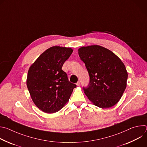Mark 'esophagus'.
<instances>
[{
  "label": "esophagus",
  "mask_w": 147,
  "mask_h": 147,
  "mask_svg": "<svg viewBox=\"0 0 147 147\" xmlns=\"http://www.w3.org/2000/svg\"><path fill=\"white\" fill-rule=\"evenodd\" d=\"M76 85H77V86H79L80 85V81H78V82L76 83Z\"/></svg>",
  "instance_id": "34e87169"
}]
</instances>
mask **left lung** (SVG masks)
Instances as JSON below:
<instances>
[{
    "mask_svg": "<svg viewBox=\"0 0 147 147\" xmlns=\"http://www.w3.org/2000/svg\"><path fill=\"white\" fill-rule=\"evenodd\" d=\"M78 55L90 76L84 93L95 106L109 108L116 105L126 88L128 74L122 61L110 50L99 45L82 47Z\"/></svg>",
    "mask_w": 147,
    "mask_h": 147,
    "instance_id": "obj_1",
    "label": "left lung"
}]
</instances>
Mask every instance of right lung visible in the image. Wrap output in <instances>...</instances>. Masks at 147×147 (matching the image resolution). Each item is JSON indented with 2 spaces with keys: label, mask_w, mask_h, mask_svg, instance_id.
Masks as SVG:
<instances>
[{
  "label": "right lung",
  "mask_w": 147,
  "mask_h": 147,
  "mask_svg": "<svg viewBox=\"0 0 147 147\" xmlns=\"http://www.w3.org/2000/svg\"><path fill=\"white\" fill-rule=\"evenodd\" d=\"M73 51L70 48L52 47L30 66L27 86L32 101L42 111L53 113L60 111L76 87L61 69Z\"/></svg>",
  "instance_id": "right-lung-1"
}]
</instances>
